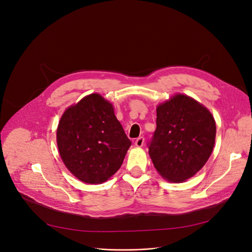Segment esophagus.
<instances>
[{
  "instance_id": "34e87169",
  "label": "esophagus",
  "mask_w": 252,
  "mask_h": 252,
  "mask_svg": "<svg viewBox=\"0 0 252 252\" xmlns=\"http://www.w3.org/2000/svg\"><path fill=\"white\" fill-rule=\"evenodd\" d=\"M144 143H145V138H144L143 136H140V137H138V138L135 140L134 145H135L137 148H142V147L144 146Z\"/></svg>"
}]
</instances>
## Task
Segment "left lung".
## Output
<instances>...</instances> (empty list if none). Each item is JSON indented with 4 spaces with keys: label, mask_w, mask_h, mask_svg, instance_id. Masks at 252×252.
<instances>
[{
    "label": "left lung",
    "mask_w": 252,
    "mask_h": 252,
    "mask_svg": "<svg viewBox=\"0 0 252 252\" xmlns=\"http://www.w3.org/2000/svg\"><path fill=\"white\" fill-rule=\"evenodd\" d=\"M156 113L149 155L161 177L183 183L202 169L213 152L214 117L204 104L181 93L159 103Z\"/></svg>",
    "instance_id": "8db88e82"
}]
</instances>
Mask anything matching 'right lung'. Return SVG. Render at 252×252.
<instances>
[{"instance_id":"1","label":"right lung","mask_w":252,"mask_h":252,"mask_svg":"<svg viewBox=\"0 0 252 252\" xmlns=\"http://www.w3.org/2000/svg\"><path fill=\"white\" fill-rule=\"evenodd\" d=\"M59 154L67 169L87 184H101L123 163L131 142L113 103L92 93L66 108L57 128Z\"/></svg>"}]
</instances>
